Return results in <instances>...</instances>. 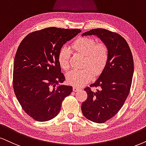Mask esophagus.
Wrapping results in <instances>:
<instances>
[{"label": "esophagus", "mask_w": 146, "mask_h": 146, "mask_svg": "<svg viewBox=\"0 0 146 146\" xmlns=\"http://www.w3.org/2000/svg\"><path fill=\"white\" fill-rule=\"evenodd\" d=\"M73 88V91L74 92H77L80 90V88H79V87H77V86H74Z\"/></svg>", "instance_id": "34e87169"}]
</instances>
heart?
<instances>
[{
	"label": "heart",
	"mask_w": 146,
	"mask_h": 146,
	"mask_svg": "<svg viewBox=\"0 0 146 146\" xmlns=\"http://www.w3.org/2000/svg\"><path fill=\"white\" fill-rule=\"evenodd\" d=\"M72 48L79 54L84 55L83 67L86 68L81 70H71L67 74V81L73 86H81L91 80L93 73L99 75L104 70L108 61L109 49L104 42L96 43L95 40L88 37H83L75 40ZM70 58L69 49L62 46L58 52V61L63 69H69Z\"/></svg>",
	"instance_id": "1"
}]
</instances>
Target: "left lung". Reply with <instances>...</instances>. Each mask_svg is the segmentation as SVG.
I'll use <instances>...</instances> for the list:
<instances>
[{
	"label": "left lung",
	"instance_id": "8db88e82",
	"mask_svg": "<svg viewBox=\"0 0 146 146\" xmlns=\"http://www.w3.org/2000/svg\"><path fill=\"white\" fill-rule=\"evenodd\" d=\"M94 35L109 49L106 66L95 83L85 88L88 94L82 103L84 117L92 122L103 123L114 117L128 96L134 71L131 50L121 35L105 29H93L82 36ZM92 87H97L94 90Z\"/></svg>",
	"mask_w": 146,
	"mask_h": 146
}]
</instances>
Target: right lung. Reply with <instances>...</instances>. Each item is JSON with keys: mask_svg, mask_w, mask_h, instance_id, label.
I'll return each mask as SVG.
<instances>
[{"mask_svg": "<svg viewBox=\"0 0 146 146\" xmlns=\"http://www.w3.org/2000/svg\"><path fill=\"white\" fill-rule=\"evenodd\" d=\"M82 31L48 27L29 34L22 40L14 60L13 86L23 110L37 121L56 117L62 102L73 88L64 81L58 61L60 49Z\"/></svg>", "mask_w": 146, "mask_h": 146, "instance_id": "right-lung-1", "label": "right lung"}]
</instances>
